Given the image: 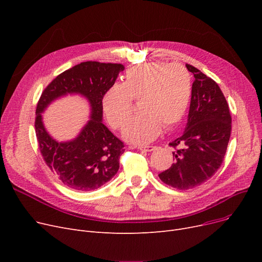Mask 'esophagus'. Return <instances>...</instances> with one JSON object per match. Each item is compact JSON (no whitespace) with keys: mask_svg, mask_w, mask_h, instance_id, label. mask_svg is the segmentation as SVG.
<instances>
[{"mask_svg":"<svg viewBox=\"0 0 262 262\" xmlns=\"http://www.w3.org/2000/svg\"><path fill=\"white\" fill-rule=\"evenodd\" d=\"M138 148L140 150H145V152H152V150H154L156 148V146H153V145H147V146H138Z\"/></svg>","mask_w":262,"mask_h":262,"instance_id":"34e87169","label":"esophagus"}]
</instances>
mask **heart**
Returning <instances> with one entry per match:
<instances>
[{
  "instance_id": "heart-1",
  "label": "heart",
  "mask_w": 262,
  "mask_h": 262,
  "mask_svg": "<svg viewBox=\"0 0 262 262\" xmlns=\"http://www.w3.org/2000/svg\"><path fill=\"white\" fill-rule=\"evenodd\" d=\"M192 91L189 72L181 64L149 62L130 67L123 84L110 86L102 98L103 114L109 125L118 129L129 118L133 101L139 100L138 116L122 129V136L134 144L153 141L161 125L171 128L186 115Z\"/></svg>"
}]
</instances>
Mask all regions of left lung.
Listing matches in <instances>:
<instances>
[{"instance_id":"8db88e82","label":"left lung","mask_w":262,"mask_h":262,"mask_svg":"<svg viewBox=\"0 0 262 262\" xmlns=\"http://www.w3.org/2000/svg\"><path fill=\"white\" fill-rule=\"evenodd\" d=\"M194 75L188 123L184 134L169 143L176 161L161 172L160 180L173 188L188 190L214 175L223 162L231 132L225 96L216 82L199 69L186 64Z\"/></svg>"}]
</instances>
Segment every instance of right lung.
Segmentation results:
<instances>
[{"mask_svg":"<svg viewBox=\"0 0 262 262\" xmlns=\"http://www.w3.org/2000/svg\"><path fill=\"white\" fill-rule=\"evenodd\" d=\"M123 70L121 63L80 62L54 78L40 96L35 120L40 153L49 169L69 188L95 190L112 180L120 168L124 143L102 123V98ZM73 93L89 100L91 120L76 139L58 143L46 132L40 114L54 99Z\"/></svg>","mask_w":262,"mask_h":262,"instance_id":"obj_1","label":"right lung"}]
</instances>
